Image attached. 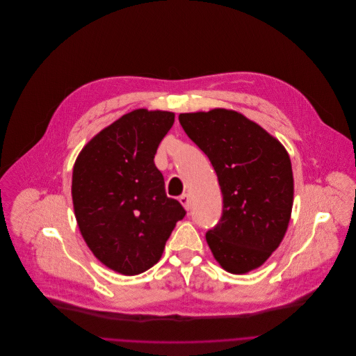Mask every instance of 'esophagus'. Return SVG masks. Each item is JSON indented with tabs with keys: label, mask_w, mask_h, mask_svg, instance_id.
Wrapping results in <instances>:
<instances>
[{
	"label": "esophagus",
	"mask_w": 356,
	"mask_h": 356,
	"mask_svg": "<svg viewBox=\"0 0 356 356\" xmlns=\"http://www.w3.org/2000/svg\"><path fill=\"white\" fill-rule=\"evenodd\" d=\"M179 202H181V204H182L186 210H189V207H191V200H189V196H188L186 193H184V195L179 196Z\"/></svg>",
	"instance_id": "obj_1"
}]
</instances>
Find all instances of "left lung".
I'll list each match as a JSON object with an SVG mask.
<instances>
[{
    "label": "left lung",
    "mask_w": 356,
    "mask_h": 356,
    "mask_svg": "<svg viewBox=\"0 0 356 356\" xmlns=\"http://www.w3.org/2000/svg\"><path fill=\"white\" fill-rule=\"evenodd\" d=\"M188 137L207 156L223 195L206 241L232 273L261 266L286 233L293 204L291 159L279 141L238 112L181 113Z\"/></svg>",
    "instance_id": "8db88e82"
}]
</instances>
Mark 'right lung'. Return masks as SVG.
Listing matches in <instances>:
<instances>
[{
  "label": "right lung",
  "instance_id": "obj_1",
  "mask_svg": "<svg viewBox=\"0 0 356 356\" xmlns=\"http://www.w3.org/2000/svg\"><path fill=\"white\" fill-rule=\"evenodd\" d=\"M172 112L136 109L99 131L73 170V203L80 232L94 255L122 275L159 262L175 223L186 215L168 197L154 164L174 124Z\"/></svg>",
  "mask_w": 356,
  "mask_h": 356
}]
</instances>
